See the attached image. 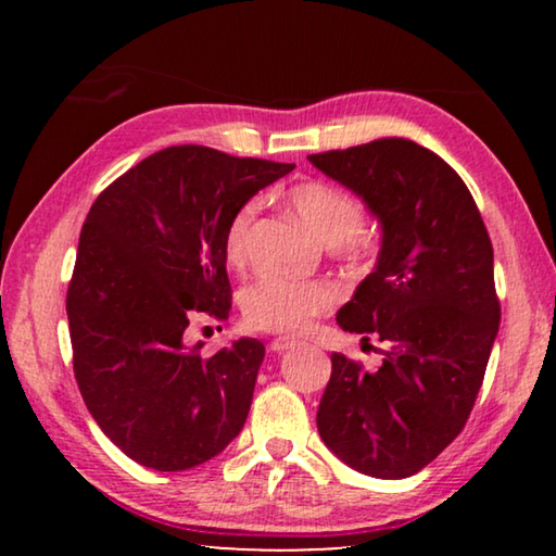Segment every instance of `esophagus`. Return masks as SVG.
<instances>
[{"label": "esophagus", "mask_w": 556, "mask_h": 556, "mask_svg": "<svg viewBox=\"0 0 556 556\" xmlns=\"http://www.w3.org/2000/svg\"><path fill=\"white\" fill-rule=\"evenodd\" d=\"M294 345H296L294 338L279 336V338H275V341L269 343V351H271V353H285V351H289V348H294Z\"/></svg>", "instance_id": "1"}]
</instances>
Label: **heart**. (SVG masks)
Here are the masks:
<instances>
[{
  "label": "heart",
  "instance_id": "1",
  "mask_svg": "<svg viewBox=\"0 0 556 556\" xmlns=\"http://www.w3.org/2000/svg\"><path fill=\"white\" fill-rule=\"evenodd\" d=\"M291 211L318 238L341 244L348 255H365L372 248L370 232L361 223V208L341 188L326 181H301L287 193ZM255 201H244L225 223L223 252L230 265H242L248 235L255 223ZM338 291L318 279L262 275L242 291V316L252 328L277 333H301L316 316L331 312Z\"/></svg>",
  "mask_w": 556,
  "mask_h": 556
}]
</instances>
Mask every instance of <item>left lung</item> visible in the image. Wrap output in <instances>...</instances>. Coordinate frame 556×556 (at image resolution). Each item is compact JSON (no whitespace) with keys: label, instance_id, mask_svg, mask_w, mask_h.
Instances as JSON below:
<instances>
[{"label":"left lung","instance_id":"1","mask_svg":"<svg viewBox=\"0 0 556 556\" xmlns=\"http://www.w3.org/2000/svg\"><path fill=\"white\" fill-rule=\"evenodd\" d=\"M308 162L382 228L378 265L336 316L384 343L382 365L368 372L333 353L316 427L343 464L397 481L431 464L473 409L501 326L493 244L466 184L427 147L388 137Z\"/></svg>","mask_w":556,"mask_h":556}]
</instances>
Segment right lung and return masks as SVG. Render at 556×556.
Here are the masks:
<instances>
[{
    "mask_svg": "<svg viewBox=\"0 0 556 556\" xmlns=\"http://www.w3.org/2000/svg\"><path fill=\"white\" fill-rule=\"evenodd\" d=\"M294 164L168 147L98 195L65 296L73 372L105 437L154 470L201 466L240 434L265 345L211 357L186 343L195 318L225 321V223Z\"/></svg>",
    "mask_w": 556,
    "mask_h": 556,
    "instance_id": "1",
    "label": "right lung"
}]
</instances>
